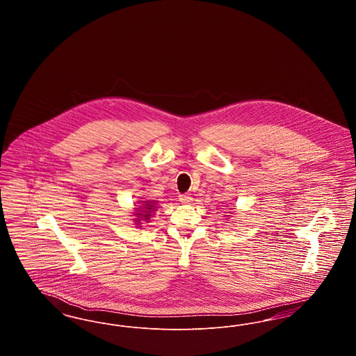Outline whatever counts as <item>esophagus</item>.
<instances>
[{"instance_id": "1", "label": "esophagus", "mask_w": 356, "mask_h": 356, "mask_svg": "<svg viewBox=\"0 0 356 356\" xmlns=\"http://www.w3.org/2000/svg\"><path fill=\"white\" fill-rule=\"evenodd\" d=\"M180 202L183 204H191L193 202V199L189 195H181L180 196Z\"/></svg>"}]
</instances>
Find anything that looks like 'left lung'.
<instances>
[{"mask_svg":"<svg viewBox=\"0 0 356 356\" xmlns=\"http://www.w3.org/2000/svg\"><path fill=\"white\" fill-rule=\"evenodd\" d=\"M227 213H229V212H227ZM228 216H229V215H228Z\"/></svg>","mask_w":356,"mask_h":356,"instance_id":"1","label":"left lung"}]
</instances>
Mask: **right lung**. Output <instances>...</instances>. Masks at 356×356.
Segmentation results:
<instances>
[{
  "mask_svg": "<svg viewBox=\"0 0 356 356\" xmlns=\"http://www.w3.org/2000/svg\"><path fill=\"white\" fill-rule=\"evenodd\" d=\"M137 208H135V211L132 212L134 213V216H135V219L134 221L136 222V225L137 227H143L141 224V221H149L151 219V216H152L153 213L157 211V202L156 200H141L140 203H137Z\"/></svg>",
  "mask_w": 356,
  "mask_h": 356,
  "instance_id": "right-lung-1",
  "label": "right lung"
}]
</instances>
